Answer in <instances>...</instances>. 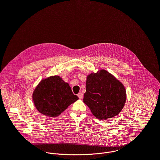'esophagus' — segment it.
Wrapping results in <instances>:
<instances>
[{
	"label": "esophagus",
	"mask_w": 160,
	"mask_h": 160,
	"mask_svg": "<svg viewBox=\"0 0 160 160\" xmlns=\"http://www.w3.org/2000/svg\"><path fill=\"white\" fill-rule=\"evenodd\" d=\"M78 97L80 98V99H82L83 98V94L82 92H79L78 94H77Z\"/></svg>",
	"instance_id": "esophagus-1"
}]
</instances>
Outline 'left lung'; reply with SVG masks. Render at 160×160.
Returning a JSON list of instances; mask_svg holds the SVG:
<instances>
[{"mask_svg":"<svg viewBox=\"0 0 160 160\" xmlns=\"http://www.w3.org/2000/svg\"><path fill=\"white\" fill-rule=\"evenodd\" d=\"M125 101L124 86L106 70L87 77L83 102L96 118L106 120L117 116Z\"/></svg>","mask_w":160,"mask_h":160,"instance_id":"obj_1","label":"left lung"}]
</instances>
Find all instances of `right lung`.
<instances>
[{
    "label": "right lung",
    "mask_w": 160,
    "mask_h": 160,
    "mask_svg": "<svg viewBox=\"0 0 160 160\" xmlns=\"http://www.w3.org/2000/svg\"><path fill=\"white\" fill-rule=\"evenodd\" d=\"M34 104L37 110L44 115L59 116L78 98L72 92L68 83L59 76L43 80L33 94Z\"/></svg>",
    "instance_id": "1"
}]
</instances>
